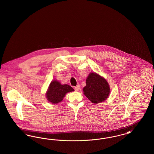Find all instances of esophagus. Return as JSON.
<instances>
[{"label":"esophagus","mask_w":154,"mask_h":154,"mask_svg":"<svg viewBox=\"0 0 154 154\" xmlns=\"http://www.w3.org/2000/svg\"><path fill=\"white\" fill-rule=\"evenodd\" d=\"M80 85L79 84V85H77L76 87H74V89H75V91H79V90H80Z\"/></svg>","instance_id":"34e87169"}]
</instances>
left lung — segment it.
I'll return each mask as SVG.
<instances>
[{
    "label": "left lung",
    "mask_w": 154,
    "mask_h": 154,
    "mask_svg": "<svg viewBox=\"0 0 154 154\" xmlns=\"http://www.w3.org/2000/svg\"><path fill=\"white\" fill-rule=\"evenodd\" d=\"M109 83L96 73H91L86 80V86L83 88L84 94L94 104L106 100L110 94Z\"/></svg>",
    "instance_id": "left-lung-1"
}]
</instances>
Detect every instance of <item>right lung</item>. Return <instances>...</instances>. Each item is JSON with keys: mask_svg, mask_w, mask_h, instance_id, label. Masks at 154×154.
I'll list each match as a JSON object with an SVG mask.
<instances>
[{"mask_svg": "<svg viewBox=\"0 0 154 154\" xmlns=\"http://www.w3.org/2000/svg\"><path fill=\"white\" fill-rule=\"evenodd\" d=\"M74 91L73 88L69 85H62L57 80L52 81L46 93L47 100L52 104L60 102L67 92Z\"/></svg>", "mask_w": 154, "mask_h": 154, "instance_id": "1", "label": "right lung"}]
</instances>
